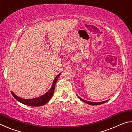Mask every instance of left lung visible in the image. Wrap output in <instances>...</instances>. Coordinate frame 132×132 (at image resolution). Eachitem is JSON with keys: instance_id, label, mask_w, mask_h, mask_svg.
Listing matches in <instances>:
<instances>
[{"instance_id": "left-lung-1", "label": "left lung", "mask_w": 132, "mask_h": 132, "mask_svg": "<svg viewBox=\"0 0 132 132\" xmlns=\"http://www.w3.org/2000/svg\"><path fill=\"white\" fill-rule=\"evenodd\" d=\"M79 97V98H80V99L82 101H83V102H86V103L88 104H89V105H98L102 104L105 103V102H106V101H103V102H93L87 101H86V100H82V99H81V98H80L79 97Z\"/></svg>"}]
</instances>
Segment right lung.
<instances>
[{
	"instance_id": "add662e5",
	"label": "right lung",
	"mask_w": 132,
	"mask_h": 132,
	"mask_svg": "<svg viewBox=\"0 0 132 132\" xmlns=\"http://www.w3.org/2000/svg\"><path fill=\"white\" fill-rule=\"evenodd\" d=\"M61 75V73H59L56 77H55V79L53 80L52 87L49 90L47 93H46L44 95L40 96V97L38 98H33V99H30V100H26V99H23V98H21L15 94L13 93L12 91H11V93L13 95V97H14L15 99H16L17 101H19L21 103L25 104L26 105L28 106H39L44 105L45 104L47 103V102L50 101V99L52 98V96L53 94V93H54L55 88V84L56 83V81L57 80L58 77H59V76Z\"/></svg>"
}]
</instances>
